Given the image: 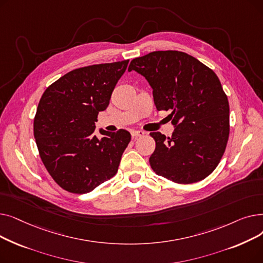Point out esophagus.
<instances>
[{"instance_id":"obj_1","label":"esophagus","mask_w":263,"mask_h":263,"mask_svg":"<svg viewBox=\"0 0 263 263\" xmlns=\"http://www.w3.org/2000/svg\"><path fill=\"white\" fill-rule=\"evenodd\" d=\"M144 134H145V132H144V131H141V130H139V131H136V130H133V131L131 132V135H132V137H133V139H137V137H141V136H144Z\"/></svg>"}]
</instances>
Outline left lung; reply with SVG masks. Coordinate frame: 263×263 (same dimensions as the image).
Instances as JSON below:
<instances>
[{"mask_svg": "<svg viewBox=\"0 0 263 263\" xmlns=\"http://www.w3.org/2000/svg\"><path fill=\"white\" fill-rule=\"evenodd\" d=\"M129 71L145 77L158 110H171L175 132H151L154 172L176 183L208 177L218 165L229 137V103L212 69L180 51H155L131 61Z\"/></svg>", "mask_w": 263, "mask_h": 263, "instance_id": "left-lung-1", "label": "left lung"}]
</instances>
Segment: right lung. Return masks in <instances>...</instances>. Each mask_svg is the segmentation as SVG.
I'll use <instances>...</instances> for the list:
<instances>
[{"instance_id":"1","label":"right lung","mask_w":263,"mask_h":263,"mask_svg":"<svg viewBox=\"0 0 263 263\" xmlns=\"http://www.w3.org/2000/svg\"><path fill=\"white\" fill-rule=\"evenodd\" d=\"M129 60L82 67L45 90L34 118V136L48 173L62 189L85 194L114 177L131 134L120 129L95 135Z\"/></svg>"}]
</instances>
